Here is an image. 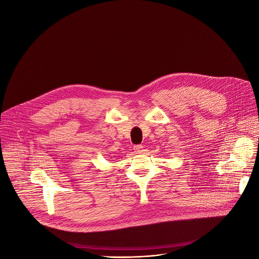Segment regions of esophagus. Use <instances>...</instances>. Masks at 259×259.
<instances>
[{
  "label": "esophagus",
  "instance_id": "1",
  "mask_svg": "<svg viewBox=\"0 0 259 259\" xmlns=\"http://www.w3.org/2000/svg\"><path fill=\"white\" fill-rule=\"evenodd\" d=\"M133 150H134L136 153H140V152L142 151V145H140V144L134 145V146H133Z\"/></svg>",
  "mask_w": 259,
  "mask_h": 259
}]
</instances>
